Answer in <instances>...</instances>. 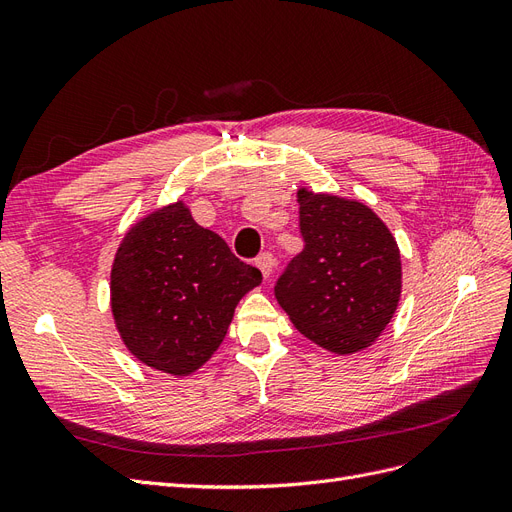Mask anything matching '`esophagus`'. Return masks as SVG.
<instances>
[{"mask_svg":"<svg viewBox=\"0 0 512 512\" xmlns=\"http://www.w3.org/2000/svg\"><path fill=\"white\" fill-rule=\"evenodd\" d=\"M256 267L260 269L262 275L271 277V273H273V269H275V258H273V254H271V252L260 254V256L256 258Z\"/></svg>","mask_w":512,"mask_h":512,"instance_id":"obj_1","label":"esophagus"}]
</instances>
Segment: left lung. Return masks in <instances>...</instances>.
<instances>
[{"mask_svg": "<svg viewBox=\"0 0 512 512\" xmlns=\"http://www.w3.org/2000/svg\"><path fill=\"white\" fill-rule=\"evenodd\" d=\"M305 241L275 284L292 324L335 354L359 352L391 322L401 294L399 247L367 205L299 190Z\"/></svg>", "mask_w": 512, "mask_h": 512, "instance_id": "left-lung-1", "label": "left lung"}]
</instances>
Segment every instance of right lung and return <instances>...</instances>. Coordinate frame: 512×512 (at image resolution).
Here are the masks:
<instances>
[{
	"label": "right lung",
	"mask_w": 512,
	"mask_h": 512,
	"mask_svg": "<svg viewBox=\"0 0 512 512\" xmlns=\"http://www.w3.org/2000/svg\"><path fill=\"white\" fill-rule=\"evenodd\" d=\"M262 273L198 226L181 200L123 237L111 271L117 331L138 361L188 376L220 348L232 314Z\"/></svg>",
	"instance_id": "add662e5"
}]
</instances>
